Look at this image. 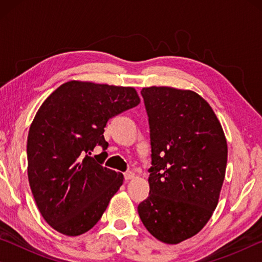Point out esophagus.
I'll return each mask as SVG.
<instances>
[{"label":"esophagus","instance_id":"esophagus-1","mask_svg":"<svg viewBox=\"0 0 262 262\" xmlns=\"http://www.w3.org/2000/svg\"><path fill=\"white\" fill-rule=\"evenodd\" d=\"M135 178V173L133 171H127L125 172V179L126 180H130Z\"/></svg>","mask_w":262,"mask_h":262}]
</instances>
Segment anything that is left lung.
<instances>
[{"label": "left lung", "mask_w": 262, "mask_h": 262, "mask_svg": "<svg viewBox=\"0 0 262 262\" xmlns=\"http://www.w3.org/2000/svg\"><path fill=\"white\" fill-rule=\"evenodd\" d=\"M151 166L149 196L137 211L158 241L178 244L205 227L219 202L228 145L214 111L198 94L143 88Z\"/></svg>", "instance_id": "8db88e82"}]
</instances>
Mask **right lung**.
<instances>
[{
    "label": "right lung",
    "instance_id": "right-lung-1",
    "mask_svg": "<svg viewBox=\"0 0 262 262\" xmlns=\"http://www.w3.org/2000/svg\"><path fill=\"white\" fill-rule=\"evenodd\" d=\"M139 103L133 88L72 81L40 106L29 130L28 176L39 210L56 231L79 236L100 220L123 176L90 155L100 145L106 158V123Z\"/></svg>",
    "mask_w": 262,
    "mask_h": 262
}]
</instances>
